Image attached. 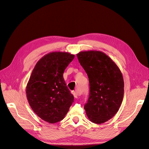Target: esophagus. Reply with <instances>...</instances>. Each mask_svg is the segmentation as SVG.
<instances>
[{"instance_id": "obj_1", "label": "esophagus", "mask_w": 149, "mask_h": 149, "mask_svg": "<svg viewBox=\"0 0 149 149\" xmlns=\"http://www.w3.org/2000/svg\"><path fill=\"white\" fill-rule=\"evenodd\" d=\"M72 94L75 98H78L79 96L80 95V93L79 92H76V91H74V92H72Z\"/></svg>"}]
</instances>
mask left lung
Here are the masks:
<instances>
[{"mask_svg":"<svg viewBox=\"0 0 149 149\" xmlns=\"http://www.w3.org/2000/svg\"><path fill=\"white\" fill-rule=\"evenodd\" d=\"M77 56L89 79V97L84 105L86 113L92 123H104L116 114L122 103L124 80L121 72L103 52L82 51Z\"/></svg>","mask_w":149,"mask_h":149,"instance_id":"obj_1","label":"left lung"}]
</instances>
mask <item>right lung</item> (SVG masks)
<instances>
[{
  "label": "right lung",
  "instance_id": "right-lung-1",
  "mask_svg": "<svg viewBox=\"0 0 149 149\" xmlns=\"http://www.w3.org/2000/svg\"><path fill=\"white\" fill-rule=\"evenodd\" d=\"M74 57L64 52L45 55L36 63L27 84L26 97L31 108L49 123L63 119L74 102L63 74Z\"/></svg>",
  "mask_w": 149,
  "mask_h": 149
}]
</instances>
